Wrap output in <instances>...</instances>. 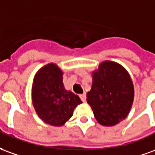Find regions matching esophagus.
<instances>
[{
  "label": "esophagus",
  "instance_id": "1",
  "mask_svg": "<svg viewBox=\"0 0 155 155\" xmlns=\"http://www.w3.org/2000/svg\"><path fill=\"white\" fill-rule=\"evenodd\" d=\"M80 98H81V100H82L83 102H85L86 101V99H87V97H86V93L84 92L83 94L80 95Z\"/></svg>",
  "mask_w": 155,
  "mask_h": 155
}]
</instances>
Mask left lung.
<instances>
[{"label":"left lung","mask_w":155,"mask_h":155,"mask_svg":"<svg viewBox=\"0 0 155 155\" xmlns=\"http://www.w3.org/2000/svg\"><path fill=\"white\" fill-rule=\"evenodd\" d=\"M134 100V86L121 65L105 61L92 74L87 101L98 123L105 126L118 124L128 116Z\"/></svg>","instance_id":"1"}]
</instances>
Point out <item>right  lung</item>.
I'll use <instances>...</instances> for the list:
<instances>
[{
    "label": "right lung",
    "mask_w": 155,
    "mask_h": 155,
    "mask_svg": "<svg viewBox=\"0 0 155 155\" xmlns=\"http://www.w3.org/2000/svg\"><path fill=\"white\" fill-rule=\"evenodd\" d=\"M32 101L39 118L54 126L64 125L82 103L78 96L64 88L63 72L54 64L45 65L36 73Z\"/></svg>",
    "instance_id": "right-lung-1"
}]
</instances>
